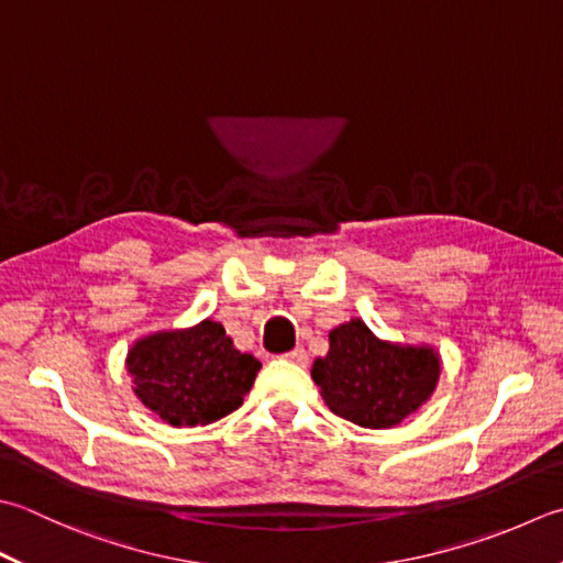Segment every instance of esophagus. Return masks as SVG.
Segmentation results:
<instances>
[{
  "label": "esophagus",
  "mask_w": 563,
  "mask_h": 563,
  "mask_svg": "<svg viewBox=\"0 0 563 563\" xmlns=\"http://www.w3.org/2000/svg\"><path fill=\"white\" fill-rule=\"evenodd\" d=\"M285 358L297 363V366H305V363H307V351L305 349H292V351H288V354H285Z\"/></svg>",
  "instance_id": "obj_1"
}]
</instances>
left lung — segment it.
I'll list each match as a JSON object with an SVG mask.
<instances>
[{
    "label": "left lung",
    "instance_id": "1",
    "mask_svg": "<svg viewBox=\"0 0 563 563\" xmlns=\"http://www.w3.org/2000/svg\"><path fill=\"white\" fill-rule=\"evenodd\" d=\"M439 376L442 358L432 346L378 339L363 319L332 329L327 356L312 363L329 410L366 429H390L420 410Z\"/></svg>",
    "mask_w": 563,
    "mask_h": 563
}]
</instances>
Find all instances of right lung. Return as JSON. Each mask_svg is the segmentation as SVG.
Returning a JSON list of instances; mask_svg holds the SVG:
<instances>
[{
    "label": "right lung",
    "mask_w": 563,
    "mask_h": 563,
    "mask_svg": "<svg viewBox=\"0 0 563 563\" xmlns=\"http://www.w3.org/2000/svg\"><path fill=\"white\" fill-rule=\"evenodd\" d=\"M126 371L136 398L173 427L222 420L244 405L261 363L241 354L214 319L134 341Z\"/></svg>",
    "instance_id": "add662e5"
}]
</instances>
